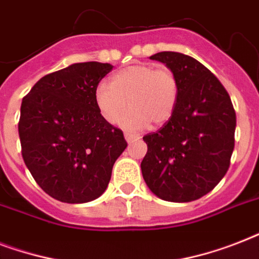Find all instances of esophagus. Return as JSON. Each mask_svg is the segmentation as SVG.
I'll return each instance as SVG.
<instances>
[{
	"label": "esophagus",
	"instance_id": "obj_1",
	"mask_svg": "<svg viewBox=\"0 0 259 259\" xmlns=\"http://www.w3.org/2000/svg\"><path fill=\"white\" fill-rule=\"evenodd\" d=\"M125 140H126V142H133L134 140H137V136H134V134H132V133H125Z\"/></svg>",
	"mask_w": 259,
	"mask_h": 259
}]
</instances>
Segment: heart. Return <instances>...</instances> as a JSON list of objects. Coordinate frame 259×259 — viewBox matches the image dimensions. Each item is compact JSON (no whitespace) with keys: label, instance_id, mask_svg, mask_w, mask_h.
<instances>
[{"label":"heart","instance_id":"b5f03b06","mask_svg":"<svg viewBox=\"0 0 259 259\" xmlns=\"http://www.w3.org/2000/svg\"><path fill=\"white\" fill-rule=\"evenodd\" d=\"M179 99V82L169 70H156L146 64L122 68L110 78V84L99 83L94 101L101 117L110 125L122 118L121 126L141 130L162 125L170 119Z\"/></svg>","mask_w":259,"mask_h":259}]
</instances>
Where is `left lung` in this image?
I'll return each instance as SVG.
<instances>
[{
  "label": "left lung",
  "instance_id": "left-lung-1",
  "mask_svg": "<svg viewBox=\"0 0 259 259\" xmlns=\"http://www.w3.org/2000/svg\"><path fill=\"white\" fill-rule=\"evenodd\" d=\"M179 82V99L170 119L146 134L141 162L144 180L157 197L188 203L212 191L225 177L234 150L237 117L226 89L196 59L158 52Z\"/></svg>",
  "mask_w": 259,
  "mask_h": 259
}]
</instances>
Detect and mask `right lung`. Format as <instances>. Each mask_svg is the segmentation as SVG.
<instances>
[{"instance_id": "add662e5", "label": "right lung", "mask_w": 259, "mask_h": 259, "mask_svg": "<svg viewBox=\"0 0 259 259\" xmlns=\"http://www.w3.org/2000/svg\"><path fill=\"white\" fill-rule=\"evenodd\" d=\"M109 63H75L38 80L21 103L22 158L41 189L63 203L95 200L126 149L121 130L98 111L94 91Z\"/></svg>"}]
</instances>
